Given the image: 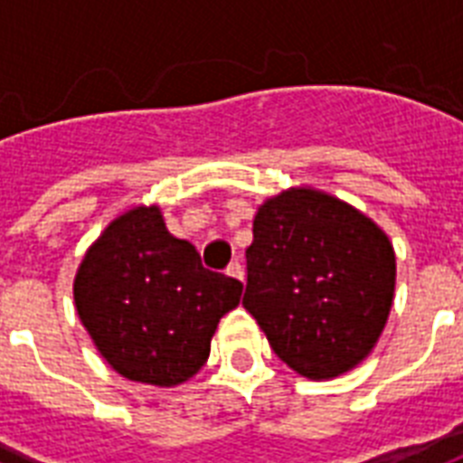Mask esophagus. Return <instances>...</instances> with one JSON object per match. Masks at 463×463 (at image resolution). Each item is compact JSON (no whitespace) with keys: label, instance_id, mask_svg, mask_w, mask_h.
Masks as SVG:
<instances>
[{"label":"esophagus","instance_id":"1","mask_svg":"<svg viewBox=\"0 0 463 463\" xmlns=\"http://www.w3.org/2000/svg\"><path fill=\"white\" fill-rule=\"evenodd\" d=\"M228 276H232V279H238V281L245 283V267H242L240 261H232L231 267H228Z\"/></svg>","mask_w":463,"mask_h":463}]
</instances>
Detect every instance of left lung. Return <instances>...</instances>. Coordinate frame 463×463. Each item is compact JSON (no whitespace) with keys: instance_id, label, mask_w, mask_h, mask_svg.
<instances>
[{"instance_id":"8db88e82","label":"left lung","mask_w":463,"mask_h":463,"mask_svg":"<svg viewBox=\"0 0 463 463\" xmlns=\"http://www.w3.org/2000/svg\"><path fill=\"white\" fill-rule=\"evenodd\" d=\"M242 305L274 353L307 380L365 360L394 303L387 232L336 196L290 187L261 203Z\"/></svg>"}]
</instances>
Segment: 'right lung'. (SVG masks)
<instances>
[{"label":"right lung","mask_w":463,"mask_h":463,"mask_svg":"<svg viewBox=\"0 0 463 463\" xmlns=\"http://www.w3.org/2000/svg\"><path fill=\"white\" fill-rule=\"evenodd\" d=\"M242 283L202 267L158 206H134L89 247L74 279L81 324L108 365L141 384L175 387L209 358L211 336Z\"/></svg>","instance_id":"right-lung-1"}]
</instances>
